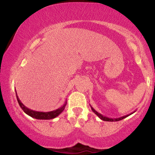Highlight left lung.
<instances>
[{
	"label": "left lung",
	"instance_id": "obj_1",
	"mask_svg": "<svg viewBox=\"0 0 155 155\" xmlns=\"http://www.w3.org/2000/svg\"><path fill=\"white\" fill-rule=\"evenodd\" d=\"M90 107H91V108H92V111H93L94 113H95V114L97 115V116L99 118L101 119V120H104V121H107V122H117V121H120V120H123V119L126 118V117H127L130 116V115H131V114H132L134 113V112H136V111H133V113L130 114H127V115H125V116H123V117H119V118H114V119H113V118H108V117H107L103 116V115L101 114L98 113V112H97V111H95V110L94 109V108H92L91 106H90Z\"/></svg>",
	"mask_w": 155,
	"mask_h": 155
}]
</instances>
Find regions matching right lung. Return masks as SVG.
Here are the masks:
<instances>
[{
	"label": "right lung",
	"mask_w": 155,
	"mask_h": 155,
	"mask_svg": "<svg viewBox=\"0 0 155 155\" xmlns=\"http://www.w3.org/2000/svg\"><path fill=\"white\" fill-rule=\"evenodd\" d=\"M16 95H17V101H18L19 106L20 107L22 108V109L24 111V112L25 114H27L28 115H29L30 117H33V118L37 119V120H51V119H54L55 117H57L58 115H60V114L62 113L65 109V106L67 104V101H65V103L61 107H60L58 109L54 110V111H48V112H42V111H33V110L30 109L28 107H26L24 104L21 102L20 100H19V97L17 96V92H16Z\"/></svg>",
	"instance_id": "1"
}]
</instances>
